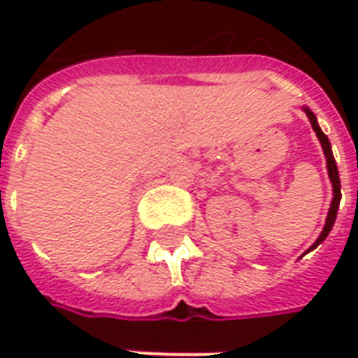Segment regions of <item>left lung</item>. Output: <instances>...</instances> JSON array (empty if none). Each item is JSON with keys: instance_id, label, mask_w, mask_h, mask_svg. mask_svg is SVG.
<instances>
[{"instance_id": "8db88e82", "label": "left lung", "mask_w": 358, "mask_h": 358, "mask_svg": "<svg viewBox=\"0 0 358 358\" xmlns=\"http://www.w3.org/2000/svg\"><path fill=\"white\" fill-rule=\"evenodd\" d=\"M305 113H307L308 120H310V124H313V130H315L316 136H318V140H320V143H322V151H324V155H326V163H328V176H330L331 186H334V199H331V207L330 210H328V218H326L324 230L322 234H320V238L315 241V245L308 249V251H313L316 245H320V243L326 240V236L330 234L331 226H334V222H336V217H338V209H339V199H341V186H339L338 166H336V161H334V155H331L330 141H328V138H326V134L320 130V126H318V122H316V117L313 115V110L305 109Z\"/></svg>"}]
</instances>
